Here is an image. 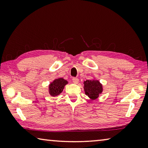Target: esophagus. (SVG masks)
I'll use <instances>...</instances> for the list:
<instances>
[{"label": "esophagus", "instance_id": "esophagus-1", "mask_svg": "<svg viewBox=\"0 0 148 148\" xmlns=\"http://www.w3.org/2000/svg\"><path fill=\"white\" fill-rule=\"evenodd\" d=\"M72 82H73L74 84H78L79 79H78V78H77V77H74V78L72 79Z\"/></svg>", "mask_w": 148, "mask_h": 148}]
</instances>
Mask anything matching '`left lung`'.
Wrapping results in <instances>:
<instances>
[{"mask_svg": "<svg viewBox=\"0 0 148 148\" xmlns=\"http://www.w3.org/2000/svg\"><path fill=\"white\" fill-rule=\"evenodd\" d=\"M85 93L92 101L99 98V96L103 91L102 84L95 77L92 79L86 80L84 82Z\"/></svg>", "mask_w": 148, "mask_h": 148, "instance_id": "1", "label": "left lung"}]
</instances>
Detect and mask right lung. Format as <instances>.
<instances>
[{"instance_id": "right-lung-1", "label": "right lung", "mask_w": 148, "mask_h": 148, "mask_svg": "<svg viewBox=\"0 0 148 148\" xmlns=\"http://www.w3.org/2000/svg\"><path fill=\"white\" fill-rule=\"evenodd\" d=\"M68 84L69 82L62 77L55 79L48 86L49 94L52 97L57 96L61 93L64 88V86Z\"/></svg>"}]
</instances>
